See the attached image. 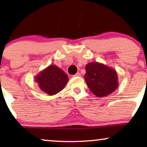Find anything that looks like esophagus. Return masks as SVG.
<instances>
[{
	"label": "esophagus",
	"mask_w": 147,
	"mask_h": 147,
	"mask_svg": "<svg viewBox=\"0 0 147 147\" xmlns=\"http://www.w3.org/2000/svg\"><path fill=\"white\" fill-rule=\"evenodd\" d=\"M80 76V73H76V74L74 75V76Z\"/></svg>",
	"instance_id": "34e87169"
}]
</instances>
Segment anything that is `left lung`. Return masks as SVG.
I'll return each mask as SVG.
<instances>
[{"instance_id": "left-lung-1", "label": "left lung", "mask_w": 147, "mask_h": 147, "mask_svg": "<svg viewBox=\"0 0 147 147\" xmlns=\"http://www.w3.org/2000/svg\"><path fill=\"white\" fill-rule=\"evenodd\" d=\"M85 70L86 84L98 97L107 96L117 88V74L114 69L98 63H90L86 65Z\"/></svg>"}]
</instances>
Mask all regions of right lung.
I'll return each mask as SVG.
<instances>
[{
    "mask_svg": "<svg viewBox=\"0 0 147 147\" xmlns=\"http://www.w3.org/2000/svg\"><path fill=\"white\" fill-rule=\"evenodd\" d=\"M35 80L42 91L54 95L63 89L69 78L63 70L55 65H50L36 76Z\"/></svg>",
    "mask_w": 147,
    "mask_h": 147,
    "instance_id": "1",
    "label": "right lung"
}]
</instances>
